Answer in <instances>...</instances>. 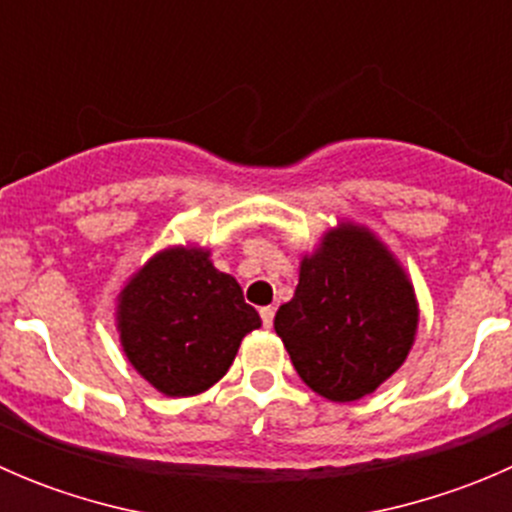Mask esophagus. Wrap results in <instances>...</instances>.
<instances>
[{"mask_svg":"<svg viewBox=\"0 0 512 512\" xmlns=\"http://www.w3.org/2000/svg\"><path fill=\"white\" fill-rule=\"evenodd\" d=\"M260 317H262V324H265V327H272V322H275V307H262Z\"/></svg>","mask_w":512,"mask_h":512,"instance_id":"1","label":"esophagus"}]
</instances>
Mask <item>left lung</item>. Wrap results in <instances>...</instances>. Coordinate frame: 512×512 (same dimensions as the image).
I'll use <instances>...</instances> for the list:
<instances>
[{
    "label": "left lung",
    "instance_id": "1",
    "mask_svg": "<svg viewBox=\"0 0 512 512\" xmlns=\"http://www.w3.org/2000/svg\"><path fill=\"white\" fill-rule=\"evenodd\" d=\"M418 304L404 267L366 227L342 223L304 255L275 332L304 384L356 401L384 384L414 347Z\"/></svg>",
    "mask_w": 512,
    "mask_h": 512
}]
</instances>
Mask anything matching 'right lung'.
<instances>
[{"label": "right lung", "instance_id": "add662e5", "mask_svg": "<svg viewBox=\"0 0 512 512\" xmlns=\"http://www.w3.org/2000/svg\"><path fill=\"white\" fill-rule=\"evenodd\" d=\"M121 347L165 396H195L227 374L260 314L203 247H168L118 294Z\"/></svg>", "mask_w": 512, "mask_h": 512}]
</instances>
